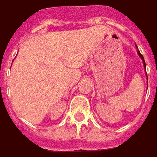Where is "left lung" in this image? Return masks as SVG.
I'll list each match as a JSON object with an SVG mask.
<instances>
[{
  "mask_svg": "<svg viewBox=\"0 0 157 157\" xmlns=\"http://www.w3.org/2000/svg\"><path fill=\"white\" fill-rule=\"evenodd\" d=\"M136 48H138L137 45H136ZM138 54H139V56H140V58H141L143 60V63H144V68H146V64H145V61H144V57H143V55L141 54V53H140V51H139V50H138Z\"/></svg>",
  "mask_w": 157,
  "mask_h": 157,
  "instance_id": "left-lung-1",
  "label": "left lung"
}]
</instances>
